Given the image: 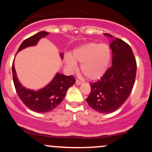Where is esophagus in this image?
Returning <instances> with one entry per match:
<instances>
[{"label": "esophagus", "mask_w": 152, "mask_h": 152, "mask_svg": "<svg viewBox=\"0 0 152 152\" xmlns=\"http://www.w3.org/2000/svg\"><path fill=\"white\" fill-rule=\"evenodd\" d=\"M76 85H81V84H82V82H81L80 81H78V80H76Z\"/></svg>", "instance_id": "1"}]
</instances>
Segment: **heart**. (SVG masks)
I'll return each instance as SVG.
<instances>
[{
    "mask_svg": "<svg viewBox=\"0 0 152 152\" xmlns=\"http://www.w3.org/2000/svg\"><path fill=\"white\" fill-rule=\"evenodd\" d=\"M111 60V50L108 45L91 42L77 47L71 56H67V69L74 71L76 63H81L80 70L88 79L96 80L104 76Z\"/></svg>",
    "mask_w": 152,
    "mask_h": 152,
    "instance_id": "heart-1",
    "label": "heart"
}]
</instances>
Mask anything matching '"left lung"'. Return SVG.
<instances>
[{
    "instance_id": "left-lung-1",
    "label": "left lung",
    "mask_w": 152,
    "mask_h": 152,
    "mask_svg": "<svg viewBox=\"0 0 152 152\" xmlns=\"http://www.w3.org/2000/svg\"><path fill=\"white\" fill-rule=\"evenodd\" d=\"M110 39L112 51L111 67L98 81L91 83L86 102L101 114L116 111L129 98L137 74V62L130 46L112 35L104 34Z\"/></svg>"
}]
</instances>
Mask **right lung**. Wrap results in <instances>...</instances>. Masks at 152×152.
I'll use <instances>...</instances> for the list:
<instances>
[{
  "label": "right lung",
  "mask_w": 152,
  "mask_h": 152,
  "mask_svg": "<svg viewBox=\"0 0 152 152\" xmlns=\"http://www.w3.org/2000/svg\"><path fill=\"white\" fill-rule=\"evenodd\" d=\"M48 34L49 33L46 31H41L31 36L21 43L18 52L27 47L36 46L41 38L46 37ZM60 56L61 59L64 58V53H60ZM12 72L13 83L19 98L28 109L38 113L48 112L56 109L64 100L69 87L73 86L76 82L72 75L65 76L57 73L48 84L41 89L34 91L26 88L18 81L14 61L12 65Z\"/></svg>",
  "instance_id": "add662e5"
}]
</instances>
